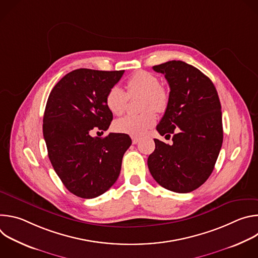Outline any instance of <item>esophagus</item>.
Returning a JSON list of instances; mask_svg holds the SVG:
<instances>
[{
    "instance_id": "esophagus-1",
    "label": "esophagus",
    "mask_w": 258,
    "mask_h": 258,
    "mask_svg": "<svg viewBox=\"0 0 258 258\" xmlns=\"http://www.w3.org/2000/svg\"><path fill=\"white\" fill-rule=\"evenodd\" d=\"M132 141H133V144H138L140 142V139L137 137H132Z\"/></svg>"
}]
</instances>
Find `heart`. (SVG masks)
Returning <instances> with one entry per match:
<instances>
[{
  "label": "heart",
  "mask_w": 258,
  "mask_h": 258,
  "mask_svg": "<svg viewBox=\"0 0 258 258\" xmlns=\"http://www.w3.org/2000/svg\"><path fill=\"white\" fill-rule=\"evenodd\" d=\"M159 84V80L152 73L141 70L127 79L126 92L118 86H114L108 91L105 103L109 111L114 115H121L125 111L130 98L143 97L142 109L146 112L118 119L114 123L116 132L131 136H142L154 125L156 114L153 110L162 112L168 104L167 92Z\"/></svg>",
  "instance_id": "obj_1"
}]
</instances>
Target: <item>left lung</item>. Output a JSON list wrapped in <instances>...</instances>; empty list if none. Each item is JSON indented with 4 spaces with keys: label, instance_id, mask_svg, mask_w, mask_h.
<instances>
[{
    "label": "left lung",
    "instance_id": "obj_1",
    "mask_svg": "<svg viewBox=\"0 0 258 258\" xmlns=\"http://www.w3.org/2000/svg\"><path fill=\"white\" fill-rule=\"evenodd\" d=\"M153 69L164 75L170 89L156 130L161 136L173 135V144L154 139L155 150L148 157V167L163 188L189 193L209 177L222 148L219 98L210 79L186 62L172 60Z\"/></svg>",
    "mask_w": 258,
    "mask_h": 258
}]
</instances>
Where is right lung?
<instances>
[{
    "label": "right lung",
    "instance_id": "right-lung-1",
    "mask_svg": "<svg viewBox=\"0 0 258 258\" xmlns=\"http://www.w3.org/2000/svg\"><path fill=\"white\" fill-rule=\"evenodd\" d=\"M123 72L76 69L49 95L43 119L48 156L63 185L78 197L92 199L111 188L132 145L126 134L91 136L93 130L107 131L111 123L105 97Z\"/></svg>",
    "mask_w": 258,
    "mask_h": 258
}]
</instances>
